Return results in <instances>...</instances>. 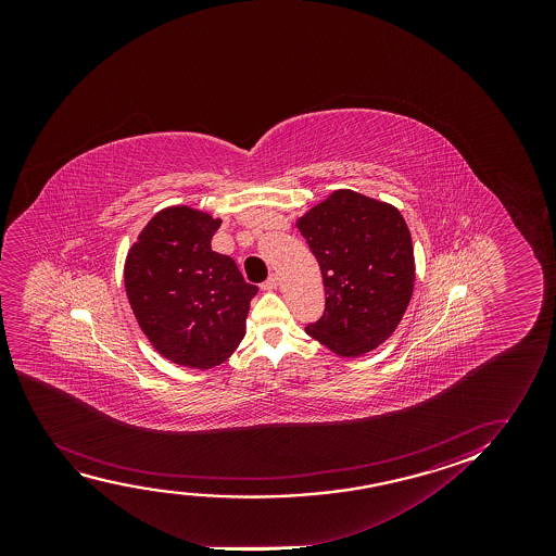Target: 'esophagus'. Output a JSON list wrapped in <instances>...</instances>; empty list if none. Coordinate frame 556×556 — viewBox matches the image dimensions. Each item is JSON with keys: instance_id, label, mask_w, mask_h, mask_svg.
Segmentation results:
<instances>
[{"instance_id": "esophagus-1", "label": "esophagus", "mask_w": 556, "mask_h": 556, "mask_svg": "<svg viewBox=\"0 0 556 556\" xmlns=\"http://www.w3.org/2000/svg\"><path fill=\"white\" fill-rule=\"evenodd\" d=\"M279 287V277L277 275H269L266 282H262V290H275Z\"/></svg>"}]
</instances>
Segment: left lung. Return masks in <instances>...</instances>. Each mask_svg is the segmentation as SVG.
<instances>
[{"label": "left lung", "instance_id": "left-lung-1", "mask_svg": "<svg viewBox=\"0 0 556 556\" xmlns=\"http://www.w3.org/2000/svg\"><path fill=\"white\" fill-rule=\"evenodd\" d=\"M319 262L325 313L305 327L338 357L376 350L395 332L416 279L410 229L399 208L336 190L296 220Z\"/></svg>", "mask_w": 556, "mask_h": 556}]
</instances>
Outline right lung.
<instances>
[{
  "instance_id": "obj_1",
  "label": "right lung",
  "mask_w": 556,
  "mask_h": 556,
  "mask_svg": "<svg viewBox=\"0 0 556 556\" xmlns=\"http://www.w3.org/2000/svg\"><path fill=\"white\" fill-rule=\"evenodd\" d=\"M220 224L188 205L167 206L146 224L125 260V290L138 327L175 365L208 370L244 338L258 287L211 249Z\"/></svg>"
}]
</instances>
